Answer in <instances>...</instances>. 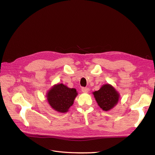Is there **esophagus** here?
<instances>
[{
  "mask_svg": "<svg viewBox=\"0 0 155 155\" xmlns=\"http://www.w3.org/2000/svg\"><path fill=\"white\" fill-rule=\"evenodd\" d=\"M81 90L83 93H88L89 91V88H82Z\"/></svg>",
  "mask_w": 155,
  "mask_h": 155,
  "instance_id": "34e87169",
  "label": "esophagus"
}]
</instances>
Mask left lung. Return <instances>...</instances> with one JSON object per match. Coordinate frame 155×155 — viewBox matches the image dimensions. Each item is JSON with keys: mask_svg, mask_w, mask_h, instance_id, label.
<instances>
[{"mask_svg": "<svg viewBox=\"0 0 155 155\" xmlns=\"http://www.w3.org/2000/svg\"><path fill=\"white\" fill-rule=\"evenodd\" d=\"M95 100L103 110L108 111L116 106L120 98V94L110 84H106L98 91L93 92Z\"/></svg>", "mask_w": 155, "mask_h": 155, "instance_id": "obj_1", "label": "left lung"}]
</instances>
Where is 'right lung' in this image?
<instances>
[{"mask_svg": "<svg viewBox=\"0 0 155 155\" xmlns=\"http://www.w3.org/2000/svg\"><path fill=\"white\" fill-rule=\"evenodd\" d=\"M75 88H70L62 83L53 85L46 94L49 106L57 112L65 113L69 111L78 95Z\"/></svg>", "mask_w": 155, "mask_h": 155, "instance_id": "add662e5", "label": "right lung"}]
</instances>
